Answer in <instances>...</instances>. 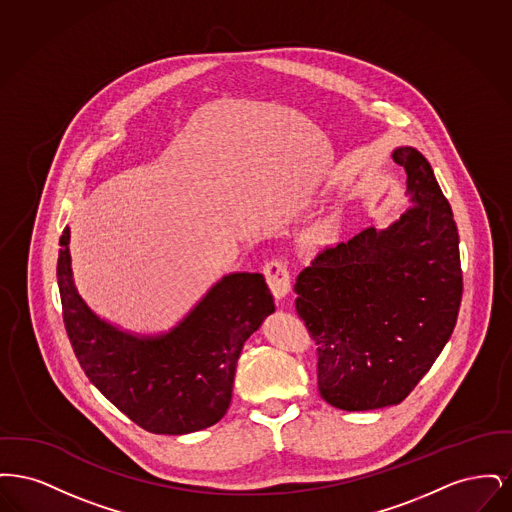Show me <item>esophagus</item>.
I'll list each match as a JSON object with an SVG mask.
<instances>
[{
  "label": "esophagus",
  "mask_w": 512,
  "mask_h": 512,
  "mask_svg": "<svg viewBox=\"0 0 512 512\" xmlns=\"http://www.w3.org/2000/svg\"><path fill=\"white\" fill-rule=\"evenodd\" d=\"M263 272H265V278H267L268 288H270V292H272L276 299H282V297H286L290 293L292 276H290L288 265L282 259H270V261H267L265 267H263Z\"/></svg>",
  "instance_id": "1"
}]
</instances>
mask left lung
Segmentation results:
<instances>
[{
	"instance_id": "8db88e82",
	"label": "left lung",
	"mask_w": 512,
	"mask_h": 512,
	"mask_svg": "<svg viewBox=\"0 0 512 512\" xmlns=\"http://www.w3.org/2000/svg\"><path fill=\"white\" fill-rule=\"evenodd\" d=\"M411 205L388 230L326 245L295 280V311L317 345L318 391L341 411L401 403L451 338L461 299L459 230L430 163L393 151Z\"/></svg>"
}]
</instances>
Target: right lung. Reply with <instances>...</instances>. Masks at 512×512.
Returning <instances> with one entry per match:
<instances>
[{
  "mask_svg": "<svg viewBox=\"0 0 512 512\" xmlns=\"http://www.w3.org/2000/svg\"><path fill=\"white\" fill-rule=\"evenodd\" d=\"M69 228L59 238L63 322L90 382L153 434H190L228 411L245 340L274 311L263 274L224 276L172 332L136 338L99 320L73 284Z\"/></svg>",
  "mask_w": 512,
  "mask_h": 512,
  "instance_id": "right-lung-1",
  "label": "right lung"
}]
</instances>
